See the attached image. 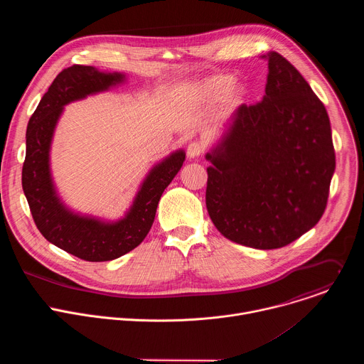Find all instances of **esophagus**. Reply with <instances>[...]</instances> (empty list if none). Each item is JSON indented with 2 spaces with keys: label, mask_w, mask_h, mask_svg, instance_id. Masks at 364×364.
<instances>
[{
  "label": "esophagus",
  "mask_w": 364,
  "mask_h": 364,
  "mask_svg": "<svg viewBox=\"0 0 364 364\" xmlns=\"http://www.w3.org/2000/svg\"><path fill=\"white\" fill-rule=\"evenodd\" d=\"M201 152H203V146L200 142L194 141V142L188 144V146H187V157L188 159H198Z\"/></svg>",
  "instance_id": "esophagus-1"
}]
</instances>
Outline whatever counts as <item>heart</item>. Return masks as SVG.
I'll list each match as a JSON object with an SVG mask.
<instances>
[{"mask_svg": "<svg viewBox=\"0 0 364 364\" xmlns=\"http://www.w3.org/2000/svg\"><path fill=\"white\" fill-rule=\"evenodd\" d=\"M233 85V77L229 75H215L207 77L198 83H196L194 86H191L187 90V97L194 102V103H200V102H213V100H219L223 96H226L229 93V90ZM230 95L233 97H239L240 92L237 89H232Z\"/></svg>", "mask_w": 364, "mask_h": 364, "instance_id": "heart-1", "label": "heart"}]
</instances>
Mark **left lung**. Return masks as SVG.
Listing matches in <instances>:
<instances>
[{
    "label": "left lung",
    "instance_id": "1",
    "mask_svg": "<svg viewBox=\"0 0 364 364\" xmlns=\"http://www.w3.org/2000/svg\"><path fill=\"white\" fill-rule=\"evenodd\" d=\"M264 58L262 102L240 105L205 154V205L229 240L278 249L321 219L336 154L323 102L277 51Z\"/></svg>",
    "mask_w": 364,
    "mask_h": 364
}]
</instances>
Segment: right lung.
Segmentation results:
<instances>
[{
	"label": "right lung",
	"mask_w": 364,
	"mask_h": 364,
	"mask_svg": "<svg viewBox=\"0 0 364 364\" xmlns=\"http://www.w3.org/2000/svg\"><path fill=\"white\" fill-rule=\"evenodd\" d=\"M125 80V73L100 72L93 66L65 69L43 95L26 132L23 190L34 223L50 243L89 262L112 261L145 239L164 190L186 160L184 149H177L152 166L129 209L118 220L82 215L65 204L50 168L51 142L65 107Z\"/></svg>",
	"instance_id": "add662e5"
}]
</instances>
